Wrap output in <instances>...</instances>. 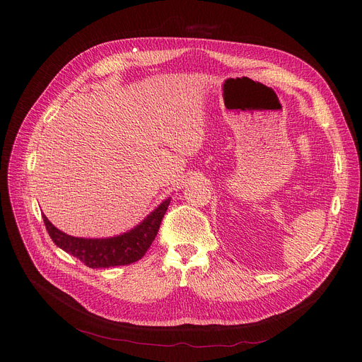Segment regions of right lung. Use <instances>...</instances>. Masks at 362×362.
<instances>
[{
    "label": "right lung",
    "mask_w": 362,
    "mask_h": 362,
    "mask_svg": "<svg viewBox=\"0 0 362 362\" xmlns=\"http://www.w3.org/2000/svg\"><path fill=\"white\" fill-rule=\"evenodd\" d=\"M168 204L170 199H165L133 230L108 239L73 238L54 227L45 216L42 218L48 235L59 248L81 259L89 269H108L136 262L145 255L158 233Z\"/></svg>",
    "instance_id": "1"
}]
</instances>
